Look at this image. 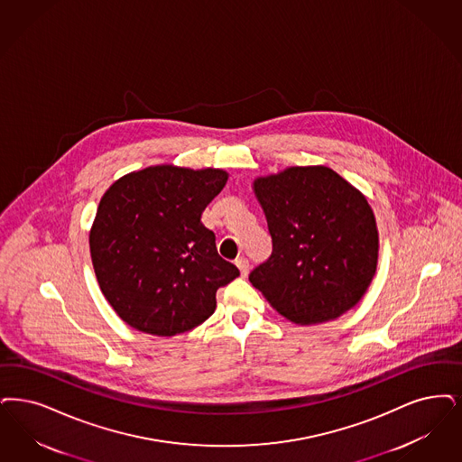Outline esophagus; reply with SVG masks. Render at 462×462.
<instances>
[{
    "instance_id": "esophagus-1",
    "label": "esophagus",
    "mask_w": 462,
    "mask_h": 462,
    "mask_svg": "<svg viewBox=\"0 0 462 462\" xmlns=\"http://www.w3.org/2000/svg\"><path fill=\"white\" fill-rule=\"evenodd\" d=\"M236 264L239 266L240 275L247 277V273H249V259L245 258V256H239V258L236 259Z\"/></svg>"
}]
</instances>
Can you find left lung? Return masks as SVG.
<instances>
[{"instance_id":"1","label":"left lung","mask_w":462,"mask_h":462,"mask_svg":"<svg viewBox=\"0 0 462 462\" xmlns=\"http://www.w3.org/2000/svg\"><path fill=\"white\" fill-rule=\"evenodd\" d=\"M272 256L249 280L287 319H333L366 292L376 272L378 232L368 201L327 166H294L258 179Z\"/></svg>"}]
</instances>
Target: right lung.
Returning a JSON list of instances; mask_svg holds the SVG:
<instances>
[{"mask_svg": "<svg viewBox=\"0 0 462 462\" xmlns=\"http://www.w3.org/2000/svg\"><path fill=\"white\" fill-rule=\"evenodd\" d=\"M226 182L223 170L149 166L103 196L89 236L99 287L115 313L141 332L171 337L217 308V291L240 275L201 223Z\"/></svg>", "mask_w": 462, "mask_h": 462, "instance_id": "add662e5", "label": "right lung"}]
</instances>
